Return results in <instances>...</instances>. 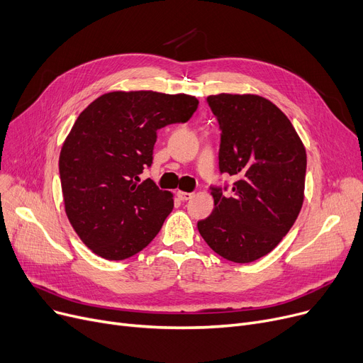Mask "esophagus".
<instances>
[{"mask_svg":"<svg viewBox=\"0 0 363 363\" xmlns=\"http://www.w3.org/2000/svg\"><path fill=\"white\" fill-rule=\"evenodd\" d=\"M177 196L179 197V200H182V201H186V200H189V199H193V193H185V191H177Z\"/></svg>","mask_w":363,"mask_h":363,"instance_id":"1","label":"esophagus"}]
</instances>
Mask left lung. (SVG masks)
Instances as JSON below:
<instances>
[{
	"label": "left lung",
	"mask_w": 363,
	"mask_h": 363,
	"mask_svg": "<svg viewBox=\"0 0 363 363\" xmlns=\"http://www.w3.org/2000/svg\"><path fill=\"white\" fill-rule=\"evenodd\" d=\"M207 104L220 128L219 170L235 182L231 194L212 186L215 208L197 228L215 253L250 263L272 252L300 213L306 150L290 119L260 95H208Z\"/></svg>",
	"instance_id": "1"
}]
</instances>
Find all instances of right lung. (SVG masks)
<instances>
[{
    "instance_id": "right-lung-1",
    "label": "right lung",
    "mask_w": 363,
    "mask_h": 363,
    "mask_svg": "<svg viewBox=\"0 0 363 363\" xmlns=\"http://www.w3.org/2000/svg\"><path fill=\"white\" fill-rule=\"evenodd\" d=\"M199 100L186 94L113 91L76 119L60 151L65 211L95 255L123 260L152 241L174 208V194L151 179L157 130L185 123Z\"/></svg>"
}]
</instances>
